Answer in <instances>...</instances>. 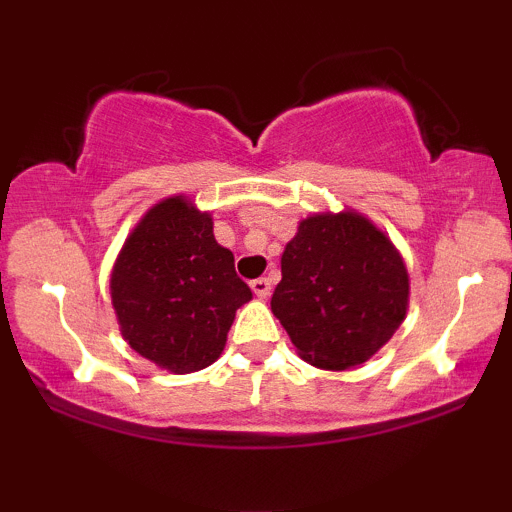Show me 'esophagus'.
<instances>
[{
    "instance_id": "obj_1",
    "label": "esophagus",
    "mask_w": 512,
    "mask_h": 512,
    "mask_svg": "<svg viewBox=\"0 0 512 512\" xmlns=\"http://www.w3.org/2000/svg\"><path fill=\"white\" fill-rule=\"evenodd\" d=\"M250 289H252V293H255L257 298H267L269 291H272V284H269V279H264V276H260V279L250 281Z\"/></svg>"
}]
</instances>
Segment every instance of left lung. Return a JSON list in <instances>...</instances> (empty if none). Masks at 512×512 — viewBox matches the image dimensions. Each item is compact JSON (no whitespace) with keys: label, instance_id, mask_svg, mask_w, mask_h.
<instances>
[{"label":"left lung","instance_id":"left-lung-1","mask_svg":"<svg viewBox=\"0 0 512 512\" xmlns=\"http://www.w3.org/2000/svg\"><path fill=\"white\" fill-rule=\"evenodd\" d=\"M407 305V267L366 216L327 211L298 223L272 296L298 356L325 370L366 363L390 342Z\"/></svg>","mask_w":512,"mask_h":512}]
</instances>
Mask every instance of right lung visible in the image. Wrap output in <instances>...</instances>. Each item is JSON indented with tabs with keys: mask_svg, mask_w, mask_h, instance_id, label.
<instances>
[{
	"mask_svg": "<svg viewBox=\"0 0 512 512\" xmlns=\"http://www.w3.org/2000/svg\"><path fill=\"white\" fill-rule=\"evenodd\" d=\"M122 337L170 373L211 366L226 346L236 310L252 298L214 221L190 199L168 197L144 214L110 276Z\"/></svg>",
	"mask_w": 512,
	"mask_h": 512,
	"instance_id": "obj_1",
	"label": "right lung"
}]
</instances>
